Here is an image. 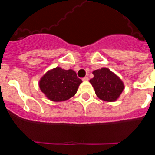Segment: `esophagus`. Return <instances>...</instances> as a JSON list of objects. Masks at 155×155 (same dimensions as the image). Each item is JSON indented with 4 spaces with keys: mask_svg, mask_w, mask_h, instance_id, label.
Returning <instances> with one entry per match:
<instances>
[{
    "mask_svg": "<svg viewBox=\"0 0 155 155\" xmlns=\"http://www.w3.org/2000/svg\"><path fill=\"white\" fill-rule=\"evenodd\" d=\"M82 80H83V81H88V77H84Z\"/></svg>",
    "mask_w": 155,
    "mask_h": 155,
    "instance_id": "34e87169",
    "label": "esophagus"
}]
</instances>
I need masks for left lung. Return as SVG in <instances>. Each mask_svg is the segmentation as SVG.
<instances>
[{
    "instance_id": "left-lung-1",
    "label": "left lung",
    "mask_w": 155,
    "mask_h": 155,
    "mask_svg": "<svg viewBox=\"0 0 155 155\" xmlns=\"http://www.w3.org/2000/svg\"><path fill=\"white\" fill-rule=\"evenodd\" d=\"M94 78L89 81L98 98L105 102H115L124 89L123 81L109 68H102L92 72Z\"/></svg>"
}]
</instances>
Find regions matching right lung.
Returning a JSON list of instances; mask_svg holds the SVG:
<instances>
[{
	"label": "right lung",
	"mask_w": 155,
	"mask_h": 155,
	"mask_svg": "<svg viewBox=\"0 0 155 155\" xmlns=\"http://www.w3.org/2000/svg\"><path fill=\"white\" fill-rule=\"evenodd\" d=\"M82 81L73 70H64L60 67L50 69L40 78L39 87L48 99L64 102L72 98L78 90Z\"/></svg>",
	"instance_id": "right-lung-1"
}]
</instances>
